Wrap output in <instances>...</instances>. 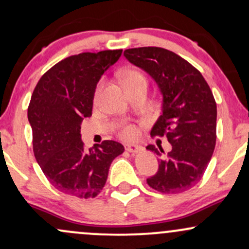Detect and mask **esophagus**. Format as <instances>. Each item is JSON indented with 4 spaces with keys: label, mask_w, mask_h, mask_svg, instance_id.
I'll return each instance as SVG.
<instances>
[{
    "label": "esophagus",
    "mask_w": 249,
    "mask_h": 249,
    "mask_svg": "<svg viewBox=\"0 0 249 249\" xmlns=\"http://www.w3.org/2000/svg\"><path fill=\"white\" fill-rule=\"evenodd\" d=\"M125 150L130 153H138L142 150V147L139 146V145H136V144H126L125 145Z\"/></svg>",
    "instance_id": "34e87169"
}]
</instances>
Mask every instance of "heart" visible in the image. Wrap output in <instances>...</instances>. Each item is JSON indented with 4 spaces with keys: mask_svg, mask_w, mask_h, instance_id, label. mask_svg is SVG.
Masks as SVG:
<instances>
[{
    "mask_svg": "<svg viewBox=\"0 0 249 249\" xmlns=\"http://www.w3.org/2000/svg\"><path fill=\"white\" fill-rule=\"evenodd\" d=\"M123 81H124V84L126 85V88H130V87H132V85L139 84V83H147L146 77L144 76V73H142L141 71H138L136 69H130V70L125 71V72L123 73ZM103 88H104V83L103 82H101L98 85H97V88L95 90V96H93L95 102L99 98V96H101ZM119 134H121V137L123 139L131 141V139H134L138 137L139 130L136 125L127 124L121 128V132H119Z\"/></svg>",
    "mask_w": 249,
    "mask_h": 249,
    "instance_id": "1",
    "label": "heart"
}]
</instances>
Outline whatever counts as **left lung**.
I'll use <instances>...</instances> for the list:
<instances>
[{
  "mask_svg": "<svg viewBox=\"0 0 249 249\" xmlns=\"http://www.w3.org/2000/svg\"><path fill=\"white\" fill-rule=\"evenodd\" d=\"M124 56L160 89L162 113L151 136H165L172 145L167 153L161 146L146 147L160 157L148 186L165 194L185 192L201 180L215 147L216 103L210 85L191 63L164 48H133Z\"/></svg>",
  "mask_w": 249,
  "mask_h": 249,
  "instance_id": "1",
  "label": "left lung"
}]
</instances>
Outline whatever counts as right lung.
Listing matches in <instances>:
<instances>
[{
    "label": "right lung",
    "instance_id": "1",
    "mask_svg": "<svg viewBox=\"0 0 249 249\" xmlns=\"http://www.w3.org/2000/svg\"><path fill=\"white\" fill-rule=\"evenodd\" d=\"M122 51L67 57L50 68L34 89L28 107L34 154L50 184L63 193L95 198L107 182L111 162L124 152L115 141H104L89 151L81 141V124L92 115L97 83Z\"/></svg>",
    "mask_w": 249,
    "mask_h": 249
}]
</instances>
